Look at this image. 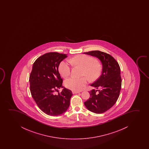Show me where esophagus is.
Instances as JSON below:
<instances>
[{
    "mask_svg": "<svg viewBox=\"0 0 149 149\" xmlns=\"http://www.w3.org/2000/svg\"><path fill=\"white\" fill-rule=\"evenodd\" d=\"M80 93V92H79V91H72V93L73 94H78V93Z\"/></svg>",
    "mask_w": 149,
    "mask_h": 149,
    "instance_id": "1",
    "label": "esophagus"
}]
</instances>
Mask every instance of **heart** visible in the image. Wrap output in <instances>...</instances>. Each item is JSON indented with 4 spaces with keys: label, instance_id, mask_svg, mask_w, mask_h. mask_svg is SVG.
<instances>
[{
    "label": "heart",
    "instance_id": "b5f03b06",
    "mask_svg": "<svg viewBox=\"0 0 149 149\" xmlns=\"http://www.w3.org/2000/svg\"><path fill=\"white\" fill-rule=\"evenodd\" d=\"M69 61L73 65L83 68L82 75L88 76L91 80L97 79L101 73L102 70L101 64L88 55H76L70 59ZM58 71L63 77H67L71 73V67L68 63L62 61L59 64ZM88 82V78L86 76L80 78L71 77L65 80V85L70 90L79 91L84 88Z\"/></svg>",
    "mask_w": 149,
    "mask_h": 149
}]
</instances>
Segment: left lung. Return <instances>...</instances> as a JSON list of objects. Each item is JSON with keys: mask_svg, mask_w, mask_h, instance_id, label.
<instances>
[{"mask_svg": "<svg viewBox=\"0 0 149 149\" xmlns=\"http://www.w3.org/2000/svg\"><path fill=\"white\" fill-rule=\"evenodd\" d=\"M84 53L97 57L102 63L101 75L91 84L97 90L89 92L90 98L84 103L88 110L102 113L111 108L118 99L122 86L120 67L116 60L107 53L98 50Z\"/></svg>", "mask_w": 149, "mask_h": 149, "instance_id": "8db88e82", "label": "left lung"}]
</instances>
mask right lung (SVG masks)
I'll return each instance as SVG.
<instances>
[{"mask_svg": "<svg viewBox=\"0 0 149 149\" xmlns=\"http://www.w3.org/2000/svg\"><path fill=\"white\" fill-rule=\"evenodd\" d=\"M67 57V54L57 52L46 53L36 59L29 76L32 97L39 108L51 116L65 112L73 95L71 90L62 86L63 79L58 72L59 63ZM61 87L62 91L55 94Z\"/></svg>", "mask_w": 149, "mask_h": 149, "instance_id": "add662e5", "label": "right lung"}]
</instances>
